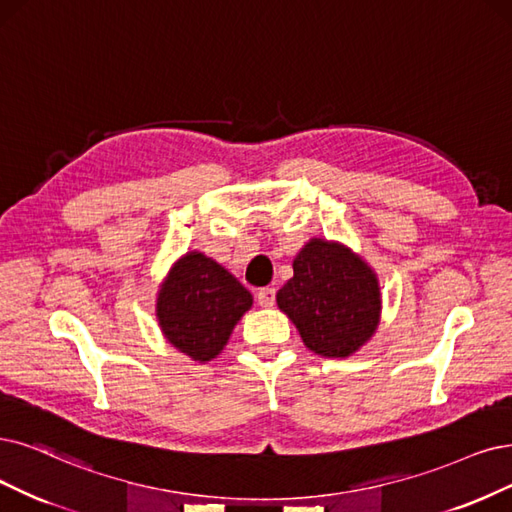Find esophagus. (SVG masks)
I'll return each mask as SVG.
<instances>
[{"label": "esophagus", "instance_id": "34e87169", "mask_svg": "<svg viewBox=\"0 0 512 512\" xmlns=\"http://www.w3.org/2000/svg\"><path fill=\"white\" fill-rule=\"evenodd\" d=\"M274 299H276V289H272V287H263L257 291V304L261 308H272Z\"/></svg>", "mask_w": 512, "mask_h": 512}]
</instances>
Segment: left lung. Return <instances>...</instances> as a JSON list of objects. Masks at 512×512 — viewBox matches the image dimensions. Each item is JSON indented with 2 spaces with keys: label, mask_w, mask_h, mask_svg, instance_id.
<instances>
[{
  "label": "left lung",
  "mask_w": 512,
  "mask_h": 512,
  "mask_svg": "<svg viewBox=\"0 0 512 512\" xmlns=\"http://www.w3.org/2000/svg\"><path fill=\"white\" fill-rule=\"evenodd\" d=\"M304 346L346 358L371 342L382 318L380 278L350 246L310 238L293 259V278L276 293Z\"/></svg>",
  "instance_id": "obj_1"
}]
</instances>
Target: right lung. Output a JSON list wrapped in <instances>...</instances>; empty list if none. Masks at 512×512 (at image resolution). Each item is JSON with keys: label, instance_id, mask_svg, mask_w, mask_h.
<instances>
[{"label": "right lung", "instance_id": "1", "mask_svg": "<svg viewBox=\"0 0 512 512\" xmlns=\"http://www.w3.org/2000/svg\"><path fill=\"white\" fill-rule=\"evenodd\" d=\"M253 295L202 251L181 255L160 282L156 318L166 342L198 363L213 361L230 342Z\"/></svg>", "mask_w": 512, "mask_h": 512}]
</instances>
